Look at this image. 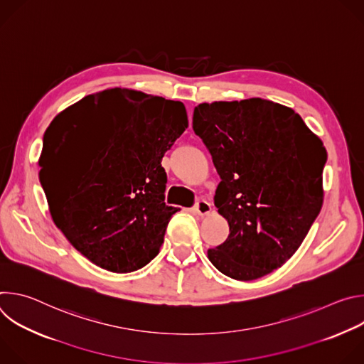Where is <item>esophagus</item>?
<instances>
[{
	"label": "esophagus",
	"mask_w": 364,
	"mask_h": 364,
	"mask_svg": "<svg viewBox=\"0 0 364 364\" xmlns=\"http://www.w3.org/2000/svg\"><path fill=\"white\" fill-rule=\"evenodd\" d=\"M194 210L200 215V216H205L212 212V204L209 201H205L204 198H200L196 205H194Z\"/></svg>",
	"instance_id": "obj_1"
}]
</instances>
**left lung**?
<instances>
[{
  "label": "left lung",
  "mask_w": 364,
  "mask_h": 364,
  "mask_svg": "<svg viewBox=\"0 0 364 364\" xmlns=\"http://www.w3.org/2000/svg\"><path fill=\"white\" fill-rule=\"evenodd\" d=\"M193 131L220 176L215 205L228 239L207 250L226 277L253 281L296 252L323 205L327 152L302 118L279 103L252 97L200 103Z\"/></svg>",
  "instance_id": "1"
}]
</instances>
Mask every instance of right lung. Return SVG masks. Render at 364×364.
I'll use <instances>...</instances> for the list:
<instances>
[{
	"instance_id": "obj_1",
	"label": "right lung",
	"mask_w": 364,
	"mask_h": 364,
	"mask_svg": "<svg viewBox=\"0 0 364 364\" xmlns=\"http://www.w3.org/2000/svg\"><path fill=\"white\" fill-rule=\"evenodd\" d=\"M188 127L183 102L129 89L89 95L47 128L40 181L51 218L95 265L141 269L159 255L176 207L161 160Z\"/></svg>"
}]
</instances>
